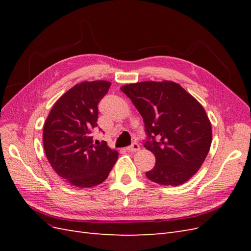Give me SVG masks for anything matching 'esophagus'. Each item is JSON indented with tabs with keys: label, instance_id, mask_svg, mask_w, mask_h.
<instances>
[{
	"label": "esophagus",
	"instance_id": "obj_1",
	"mask_svg": "<svg viewBox=\"0 0 251 251\" xmlns=\"http://www.w3.org/2000/svg\"><path fill=\"white\" fill-rule=\"evenodd\" d=\"M139 149H140V147L138 146L137 143H133L132 146H130V147H127L126 148V150H127V151H139Z\"/></svg>",
	"mask_w": 251,
	"mask_h": 251
}]
</instances>
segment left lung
Instances as JSON below:
<instances>
[{
	"mask_svg": "<svg viewBox=\"0 0 251 251\" xmlns=\"http://www.w3.org/2000/svg\"><path fill=\"white\" fill-rule=\"evenodd\" d=\"M120 90L142 116L149 136L144 148L156 158L147 177L160 185L185 183L201 168L212 140L203 105L171 80L127 83Z\"/></svg>",
	"mask_w": 251,
	"mask_h": 251,
	"instance_id": "8db88e82",
	"label": "left lung"
}]
</instances>
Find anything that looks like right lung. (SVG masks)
<instances>
[{
  "instance_id": "add662e5",
  "label": "right lung",
  "mask_w": 251,
  "mask_h": 251,
  "mask_svg": "<svg viewBox=\"0 0 251 251\" xmlns=\"http://www.w3.org/2000/svg\"><path fill=\"white\" fill-rule=\"evenodd\" d=\"M111 82L82 81L60 96L44 124L45 154L52 169L73 186L92 187L108 178L118 158L105 141L93 142L97 104Z\"/></svg>"
}]
</instances>
